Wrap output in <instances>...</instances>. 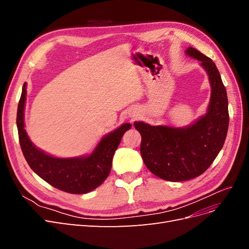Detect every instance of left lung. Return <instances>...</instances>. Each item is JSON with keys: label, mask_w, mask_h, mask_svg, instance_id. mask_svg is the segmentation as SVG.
I'll list each match as a JSON object with an SVG mask.
<instances>
[{"label": "left lung", "mask_w": 249, "mask_h": 249, "mask_svg": "<svg viewBox=\"0 0 249 249\" xmlns=\"http://www.w3.org/2000/svg\"><path fill=\"white\" fill-rule=\"evenodd\" d=\"M186 54L200 61L209 76L211 99L206 115L186 127L134 123L141 135L140 153L145 166L170 182L194 178L210 167L224 144L230 122L227 89L215 63L191 47Z\"/></svg>", "instance_id": "8db88e82"}]
</instances>
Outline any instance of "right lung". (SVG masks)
Instances as JSON below:
<instances>
[{
  "instance_id": "obj_1",
  "label": "right lung",
  "mask_w": 249,
  "mask_h": 249,
  "mask_svg": "<svg viewBox=\"0 0 249 249\" xmlns=\"http://www.w3.org/2000/svg\"><path fill=\"white\" fill-rule=\"evenodd\" d=\"M26 94L27 83H24L17 124L20 148L31 169L53 187L71 194L88 193L102 185L109 176L113 156L125 131L131 129V124H124L107 134L89 156L56 158L37 148L29 139L24 123Z\"/></svg>"
}]
</instances>
